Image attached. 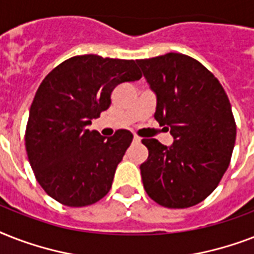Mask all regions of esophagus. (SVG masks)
<instances>
[{"mask_svg": "<svg viewBox=\"0 0 254 254\" xmlns=\"http://www.w3.org/2000/svg\"><path fill=\"white\" fill-rule=\"evenodd\" d=\"M133 142H135V143H138V142H141V138H139L138 135H133Z\"/></svg>", "mask_w": 254, "mask_h": 254, "instance_id": "34e87169", "label": "esophagus"}]
</instances>
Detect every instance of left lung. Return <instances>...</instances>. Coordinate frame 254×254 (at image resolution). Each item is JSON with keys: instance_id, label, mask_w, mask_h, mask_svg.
I'll list each match as a JSON object with an SVG mask.
<instances>
[{"instance_id": "obj_1", "label": "left lung", "mask_w": 254, "mask_h": 254, "mask_svg": "<svg viewBox=\"0 0 254 254\" xmlns=\"http://www.w3.org/2000/svg\"><path fill=\"white\" fill-rule=\"evenodd\" d=\"M137 63L157 95L155 120L174 137L171 146L142 139L145 191L167 208L192 207L216 189L231 162L236 123L228 96L212 72L183 54Z\"/></svg>"}]
</instances>
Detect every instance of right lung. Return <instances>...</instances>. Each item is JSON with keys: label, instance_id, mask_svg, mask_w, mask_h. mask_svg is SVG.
<instances>
[{"label": "right lung", "instance_id": "add662e5", "mask_svg": "<svg viewBox=\"0 0 254 254\" xmlns=\"http://www.w3.org/2000/svg\"><path fill=\"white\" fill-rule=\"evenodd\" d=\"M134 61L99 55L69 58L43 79L30 107L25 145L42 189L62 204L85 207L103 199L133 134L109 138L89 130L111 105L119 84L139 80Z\"/></svg>", "mask_w": 254, "mask_h": 254}]
</instances>
